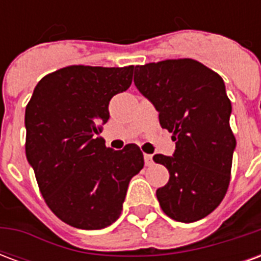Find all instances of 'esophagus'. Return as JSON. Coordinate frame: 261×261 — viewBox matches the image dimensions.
<instances>
[{
	"mask_svg": "<svg viewBox=\"0 0 261 261\" xmlns=\"http://www.w3.org/2000/svg\"><path fill=\"white\" fill-rule=\"evenodd\" d=\"M144 161H145V165H147V166H152L153 165L152 155H148V153H145V155H144Z\"/></svg>",
	"mask_w": 261,
	"mask_h": 261,
	"instance_id": "esophagus-1",
	"label": "esophagus"
}]
</instances>
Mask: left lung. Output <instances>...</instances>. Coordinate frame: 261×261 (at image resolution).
<instances>
[{
	"mask_svg": "<svg viewBox=\"0 0 261 261\" xmlns=\"http://www.w3.org/2000/svg\"><path fill=\"white\" fill-rule=\"evenodd\" d=\"M134 84L176 141L173 156H153L169 170L156 190L162 211L179 222L207 217L226 194L236 147L224 80L196 60L177 59L137 65Z\"/></svg>",
	"mask_w": 261,
	"mask_h": 261,
	"instance_id": "1",
	"label": "left lung"
}]
</instances>
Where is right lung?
<instances>
[{
    "label": "right lung",
    "instance_id": "right-lung-1",
    "mask_svg": "<svg viewBox=\"0 0 261 261\" xmlns=\"http://www.w3.org/2000/svg\"><path fill=\"white\" fill-rule=\"evenodd\" d=\"M133 71L69 65L43 76L26 106L28 162L48 208L74 228L113 224L131 177L144 168L136 144L114 151L99 137L110 99L130 88Z\"/></svg>",
    "mask_w": 261,
    "mask_h": 261
}]
</instances>
